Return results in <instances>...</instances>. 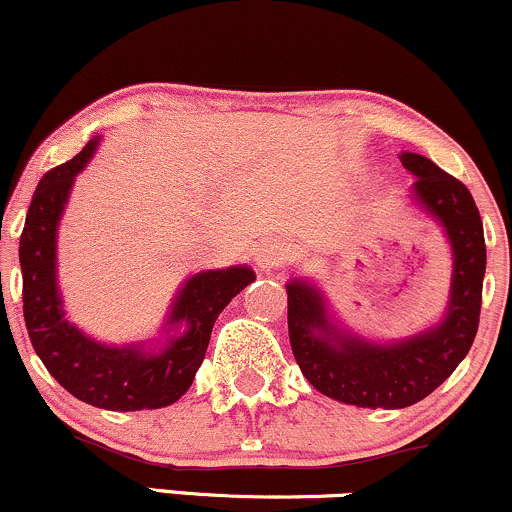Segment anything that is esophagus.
I'll list each match as a JSON object with an SVG mask.
<instances>
[{"mask_svg":"<svg viewBox=\"0 0 512 512\" xmlns=\"http://www.w3.org/2000/svg\"><path fill=\"white\" fill-rule=\"evenodd\" d=\"M288 256H290V249L283 244V241H268V244H263L261 249H258L256 263L258 268H263V271H271V268L283 266V261H288Z\"/></svg>","mask_w":512,"mask_h":512,"instance_id":"obj_1","label":"esophagus"}]
</instances>
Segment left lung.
<instances>
[{
    "label": "left lung",
    "instance_id": "8db88e82",
    "mask_svg": "<svg viewBox=\"0 0 512 512\" xmlns=\"http://www.w3.org/2000/svg\"><path fill=\"white\" fill-rule=\"evenodd\" d=\"M417 175L415 197L442 222L452 241L454 276L447 317L437 327L395 344H373L329 322L320 290L288 283V334L302 376L327 398L356 408L398 410L420 403L442 386L474 344L481 315L486 241L469 188L430 158L403 153Z\"/></svg>",
    "mask_w": 512,
    "mask_h": 512
}]
</instances>
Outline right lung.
<instances>
[{
	"label": "right lung",
	"instance_id": "1",
	"mask_svg": "<svg viewBox=\"0 0 512 512\" xmlns=\"http://www.w3.org/2000/svg\"><path fill=\"white\" fill-rule=\"evenodd\" d=\"M97 141H90L73 161L48 170L26 214L19 241L24 276V322L38 359L68 393L104 410H153L175 403L195 381L205 361L214 320L236 293L254 280V271L234 266L192 276L173 302L168 324H185V332L161 354L136 346H104L63 317L56 285V232L75 175L87 166Z\"/></svg>",
	"mask_w": 512,
	"mask_h": 512
}]
</instances>
